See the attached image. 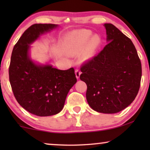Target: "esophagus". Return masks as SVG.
<instances>
[{
	"instance_id": "1",
	"label": "esophagus",
	"mask_w": 150,
	"mask_h": 150,
	"mask_svg": "<svg viewBox=\"0 0 150 150\" xmlns=\"http://www.w3.org/2000/svg\"><path fill=\"white\" fill-rule=\"evenodd\" d=\"M75 74H76V77L77 79H79L80 78V75H81V71H80L79 69H76L75 70Z\"/></svg>"
}]
</instances>
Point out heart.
I'll use <instances>...</instances> for the list:
<instances>
[{"instance_id":"b5f03b06","label":"heart","mask_w":150,"mask_h":150,"mask_svg":"<svg viewBox=\"0 0 150 150\" xmlns=\"http://www.w3.org/2000/svg\"><path fill=\"white\" fill-rule=\"evenodd\" d=\"M91 36V33L88 31L75 32L69 36V52L71 54H77L85 49L88 40ZM100 43V38L98 35H94L89 40L87 45V54L91 56L95 52Z\"/></svg>"}]
</instances>
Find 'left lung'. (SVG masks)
Instances as JSON below:
<instances>
[{
    "label": "left lung",
    "instance_id": "8db88e82",
    "mask_svg": "<svg viewBox=\"0 0 150 150\" xmlns=\"http://www.w3.org/2000/svg\"><path fill=\"white\" fill-rule=\"evenodd\" d=\"M108 44L81 65L80 79L87 84L86 98L92 109L116 113L128 106L137 96L142 69L130 38L112 24H104Z\"/></svg>",
    "mask_w": 150,
    "mask_h": 150
}]
</instances>
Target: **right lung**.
I'll return each instance as SVG.
<instances>
[{
    "instance_id": "right-lung-1",
    "label": "right lung",
    "mask_w": 150,
    "mask_h": 150,
    "mask_svg": "<svg viewBox=\"0 0 150 150\" xmlns=\"http://www.w3.org/2000/svg\"><path fill=\"white\" fill-rule=\"evenodd\" d=\"M57 26L34 24L28 28L13 47L9 67V82L17 102L28 112L40 117L59 113L77 81L73 67L60 70L50 65H37L28 57L29 44Z\"/></svg>"
}]
</instances>
